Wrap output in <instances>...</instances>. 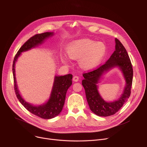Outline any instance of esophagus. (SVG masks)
I'll list each match as a JSON object with an SVG mask.
<instances>
[{"label": "esophagus", "mask_w": 147, "mask_h": 147, "mask_svg": "<svg viewBox=\"0 0 147 147\" xmlns=\"http://www.w3.org/2000/svg\"><path fill=\"white\" fill-rule=\"evenodd\" d=\"M79 77L78 76H74L73 77V81L74 82H78L79 81Z\"/></svg>", "instance_id": "obj_1"}]
</instances>
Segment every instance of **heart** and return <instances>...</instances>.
Wrapping results in <instances>:
<instances>
[{"mask_svg":"<svg viewBox=\"0 0 147 147\" xmlns=\"http://www.w3.org/2000/svg\"><path fill=\"white\" fill-rule=\"evenodd\" d=\"M65 51L69 58L79 59V64L82 68L91 69L96 67L104 59L107 46L101 42L82 38L69 42L65 47ZM60 58L63 63H68L66 55L61 54Z\"/></svg>","mask_w":147,"mask_h":147,"instance_id":"1","label":"heart"}]
</instances>
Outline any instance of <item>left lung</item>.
Returning <instances> with one entry per match:
<instances>
[{
    "instance_id": "8db88e82",
    "label": "left lung",
    "mask_w": 147,
    "mask_h": 147,
    "mask_svg": "<svg viewBox=\"0 0 147 147\" xmlns=\"http://www.w3.org/2000/svg\"><path fill=\"white\" fill-rule=\"evenodd\" d=\"M115 51L106 63L94 71L84 73L82 80L90 110L98 116L107 117L116 113L129 98L133 80L132 65L128 53L122 43L115 38ZM114 67L121 71L125 80V86L121 96L117 100L111 102H105L100 95L98 84L103 76Z\"/></svg>"
}]
</instances>
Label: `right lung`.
I'll list each match as a JSON object with an SVG mask.
<instances>
[{"instance_id": "right-lung-1", "label": "right lung", "mask_w": 147, "mask_h": 147, "mask_svg": "<svg viewBox=\"0 0 147 147\" xmlns=\"http://www.w3.org/2000/svg\"><path fill=\"white\" fill-rule=\"evenodd\" d=\"M54 35L53 32H46L36 34L32 37L23 45L15 55L12 65V72L14 80V89L17 97L21 104L26 109L42 119H50L55 117L61 112L64 105L66 93L68 89L72 84L73 75L68 74L65 76H55L52 90L49 99L40 105H33L27 102L20 93L15 78V64L22 52L38 47L47 38Z\"/></svg>"}]
</instances>
